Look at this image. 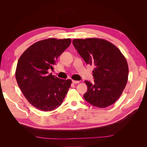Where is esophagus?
Returning a JSON list of instances; mask_svg holds the SVG:
<instances>
[{
	"label": "esophagus",
	"mask_w": 147,
	"mask_h": 147,
	"mask_svg": "<svg viewBox=\"0 0 147 147\" xmlns=\"http://www.w3.org/2000/svg\"><path fill=\"white\" fill-rule=\"evenodd\" d=\"M72 83L74 84H78V83H80V82L79 81H76V80H72Z\"/></svg>",
	"instance_id": "obj_1"
}]
</instances>
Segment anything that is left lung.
<instances>
[{"label": "left lung", "mask_w": 147, "mask_h": 147, "mask_svg": "<svg viewBox=\"0 0 147 147\" xmlns=\"http://www.w3.org/2000/svg\"><path fill=\"white\" fill-rule=\"evenodd\" d=\"M73 45L87 64L94 66V83L85 81L84 98L93 106L105 108L121 95L129 74L126 59L119 49L101 38L74 39Z\"/></svg>", "instance_id": "left-lung-1"}]
</instances>
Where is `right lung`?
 Masks as SVG:
<instances>
[{
    "mask_svg": "<svg viewBox=\"0 0 147 147\" xmlns=\"http://www.w3.org/2000/svg\"><path fill=\"white\" fill-rule=\"evenodd\" d=\"M70 38H48L34 43L18 62L15 76L18 84L29 103L44 112L63 103L72 83L49 74L56 61L70 45Z\"/></svg>",
    "mask_w": 147,
    "mask_h": 147,
    "instance_id": "1",
    "label": "right lung"
}]
</instances>
